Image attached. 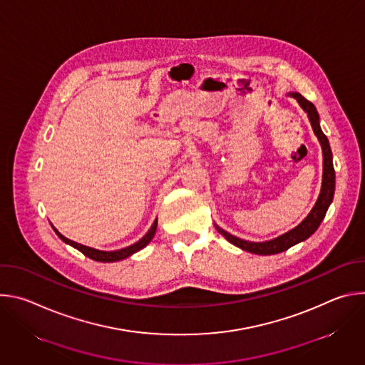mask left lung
Masks as SVG:
<instances>
[{
  "label": "left lung",
  "instance_id": "obj_1",
  "mask_svg": "<svg viewBox=\"0 0 365 365\" xmlns=\"http://www.w3.org/2000/svg\"><path fill=\"white\" fill-rule=\"evenodd\" d=\"M293 98L297 99V102L300 103V107L307 113V117L310 120L312 128H314L317 137L321 141L322 145V151H324V180H322V189L319 193V197L314 206V210L310 211V214L304 218V221L302 224H299L296 228H293L292 231L266 241V242H250V241H244L241 238H237L231 234H228L227 231L221 230L220 227L215 225L217 231L220 234H222L231 244L240 247L241 250H245L248 252H254V254H262V255H270V254H277L282 251H286L287 248H290L292 245L304 241L306 238H309L312 234H314L318 227L321 225L322 220L325 218V214L328 211V206L332 202L334 197V192H335V170H334V163H332V151L329 147V141L327 138V135L322 133L321 125H319V115L318 111L315 108L314 103L310 101H307L304 96H302L300 93H292Z\"/></svg>",
  "mask_w": 365,
  "mask_h": 365
}]
</instances>
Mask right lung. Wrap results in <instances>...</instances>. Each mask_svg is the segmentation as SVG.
Masks as SVG:
<instances>
[{
	"mask_svg": "<svg viewBox=\"0 0 365 365\" xmlns=\"http://www.w3.org/2000/svg\"><path fill=\"white\" fill-rule=\"evenodd\" d=\"M155 228H158V220H155V221L153 222V225H151V228L148 230V232H147L140 241H137L135 244H133V245H130V247H125V248H123V250H117V251H99V250H95V248H91V247L78 244V242H75V241H71V240H68L66 237H63L62 234H59L56 230H55V232L59 235V238H61L63 242H66V244L72 245L73 248L79 250L83 255H86V257L92 258V259H95V262L113 263V262H118V259L127 258L128 255H131V254L137 252L138 250H141L143 247H145V245L151 241V238L154 237Z\"/></svg>",
	"mask_w": 365,
	"mask_h": 365,
	"instance_id": "1",
	"label": "right lung"
}]
</instances>
